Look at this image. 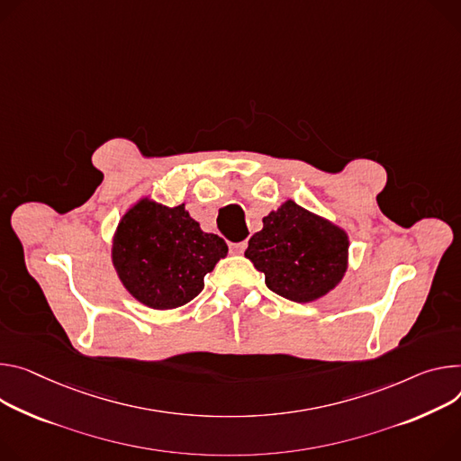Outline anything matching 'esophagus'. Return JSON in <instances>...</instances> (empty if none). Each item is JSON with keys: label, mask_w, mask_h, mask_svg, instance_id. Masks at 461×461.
I'll list each match as a JSON object with an SVG mask.
<instances>
[{"label": "esophagus", "mask_w": 461, "mask_h": 461, "mask_svg": "<svg viewBox=\"0 0 461 461\" xmlns=\"http://www.w3.org/2000/svg\"><path fill=\"white\" fill-rule=\"evenodd\" d=\"M246 246H248L246 240H242V242H231V244H230V249H231V254H242L244 249H246Z\"/></svg>", "instance_id": "obj_1"}]
</instances>
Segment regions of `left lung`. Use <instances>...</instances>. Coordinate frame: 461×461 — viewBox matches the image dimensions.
Segmentation results:
<instances>
[{"instance_id": "8db88e82", "label": "left lung", "mask_w": 461, "mask_h": 461, "mask_svg": "<svg viewBox=\"0 0 461 461\" xmlns=\"http://www.w3.org/2000/svg\"><path fill=\"white\" fill-rule=\"evenodd\" d=\"M348 233L294 200L263 219V230L248 240L244 256L265 274L276 294L309 303L337 286L348 270Z\"/></svg>"}]
</instances>
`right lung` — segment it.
Segmentation results:
<instances>
[{"label":"right lung","mask_w":461,"mask_h":461,"mask_svg":"<svg viewBox=\"0 0 461 461\" xmlns=\"http://www.w3.org/2000/svg\"><path fill=\"white\" fill-rule=\"evenodd\" d=\"M226 254L224 239L202 231L185 203L167 207L150 198H141L122 215L112 240V263L122 286L158 311L196 298L203 276Z\"/></svg>","instance_id":"add662e5"}]
</instances>
